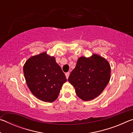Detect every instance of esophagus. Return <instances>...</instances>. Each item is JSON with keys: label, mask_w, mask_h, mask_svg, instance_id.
<instances>
[{"label": "esophagus", "mask_w": 133, "mask_h": 133, "mask_svg": "<svg viewBox=\"0 0 133 133\" xmlns=\"http://www.w3.org/2000/svg\"><path fill=\"white\" fill-rule=\"evenodd\" d=\"M65 75H66V77L67 79H68V78L69 77V75H70V73H69V72H67V73H66Z\"/></svg>", "instance_id": "1"}]
</instances>
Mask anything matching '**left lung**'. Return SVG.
Segmentation results:
<instances>
[{"label":"left lung","instance_id":"obj_1","mask_svg":"<svg viewBox=\"0 0 133 133\" xmlns=\"http://www.w3.org/2000/svg\"><path fill=\"white\" fill-rule=\"evenodd\" d=\"M110 72L109 62L101 56L81 57L68 80L78 97L84 101L91 100L104 90L110 81Z\"/></svg>","mask_w":133,"mask_h":133}]
</instances>
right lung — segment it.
I'll use <instances>...</instances> for the list:
<instances>
[{
	"label": "right lung",
	"instance_id": "right-lung-1",
	"mask_svg": "<svg viewBox=\"0 0 133 133\" xmlns=\"http://www.w3.org/2000/svg\"><path fill=\"white\" fill-rule=\"evenodd\" d=\"M23 73L29 89L37 98L51 103L58 97L66 76L55 58L46 52L27 60Z\"/></svg>",
	"mask_w": 133,
	"mask_h": 133
}]
</instances>
